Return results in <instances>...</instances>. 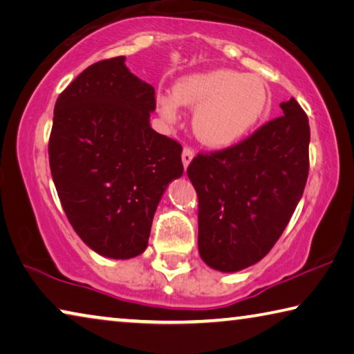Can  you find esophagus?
<instances>
[{"label": "esophagus", "mask_w": 354, "mask_h": 354, "mask_svg": "<svg viewBox=\"0 0 354 354\" xmlns=\"http://www.w3.org/2000/svg\"><path fill=\"white\" fill-rule=\"evenodd\" d=\"M194 149H190V148H184L183 149V156H181V159H183V165H184V168H187L189 165H190V162H192V159H194Z\"/></svg>", "instance_id": "esophagus-1"}]
</instances>
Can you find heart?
Wrapping results in <instances>:
<instances>
[{
    "mask_svg": "<svg viewBox=\"0 0 354 354\" xmlns=\"http://www.w3.org/2000/svg\"><path fill=\"white\" fill-rule=\"evenodd\" d=\"M269 89L263 78L232 69L197 72L179 78L173 93L157 94V111L168 122L179 118V106L195 109V137L209 148L241 142L265 115Z\"/></svg>",
    "mask_w": 354,
    "mask_h": 354,
    "instance_id": "heart-1",
    "label": "heart"
}]
</instances>
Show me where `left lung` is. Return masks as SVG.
<instances>
[{
    "label": "left lung",
    "instance_id": "1",
    "mask_svg": "<svg viewBox=\"0 0 354 354\" xmlns=\"http://www.w3.org/2000/svg\"><path fill=\"white\" fill-rule=\"evenodd\" d=\"M282 116L244 142L198 154L187 176L198 195V252L207 266L238 272L277 243L304 192L310 127L291 97Z\"/></svg>",
    "mask_w": 354,
    "mask_h": 354
}]
</instances>
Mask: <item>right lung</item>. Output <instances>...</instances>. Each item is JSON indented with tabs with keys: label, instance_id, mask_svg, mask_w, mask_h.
Wrapping results in <instances>:
<instances>
[{
	"label": "right lung",
	"instance_id": "add662e5",
	"mask_svg": "<svg viewBox=\"0 0 354 354\" xmlns=\"http://www.w3.org/2000/svg\"><path fill=\"white\" fill-rule=\"evenodd\" d=\"M154 88L126 56L86 67L59 94L50 133V170L75 233L96 254H143L157 205L181 178V145L149 124Z\"/></svg>",
	"mask_w": 354,
	"mask_h": 354
}]
</instances>
